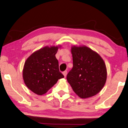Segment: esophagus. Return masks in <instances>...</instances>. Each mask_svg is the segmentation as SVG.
<instances>
[{
  "label": "esophagus",
  "mask_w": 128,
  "mask_h": 128,
  "mask_svg": "<svg viewBox=\"0 0 128 128\" xmlns=\"http://www.w3.org/2000/svg\"><path fill=\"white\" fill-rule=\"evenodd\" d=\"M67 70H64V72H63V74H64V77H66V76H67Z\"/></svg>",
  "instance_id": "esophagus-1"
}]
</instances>
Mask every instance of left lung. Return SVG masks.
I'll use <instances>...</instances> for the list:
<instances>
[{
  "instance_id": "left-lung-1",
  "label": "left lung",
  "mask_w": 128,
  "mask_h": 128,
  "mask_svg": "<svg viewBox=\"0 0 128 128\" xmlns=\"http://www.w3.org/2000/svg\"><path fill=\"white\" fill-rule=\"evenodd\" d=\"M73 67L67 74V80L79 97L86 98L97 94L107 79L104 60L97 52L87 46L71 48Z\"/></svg>"
}]
</instances>
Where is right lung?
Instances as JSON below:
<instances>
[{
	"label": "right lung",
	"mask_w": 128,
	"mask_h": 128,
	"mask_svg": "<svg viewBox=\"0 0 128 128\" xmlns=\"http://www.w3.org/2000/svg\"><path fill=\"white\" fill-rule=\"evenodd\" d=\"M58 49V46H45L33 53L25 62L24 82L36 94H44L59 79L64 78L55 56Z\"/></svg>",
	"instance_id": "add662e5"
}]
</instances>
